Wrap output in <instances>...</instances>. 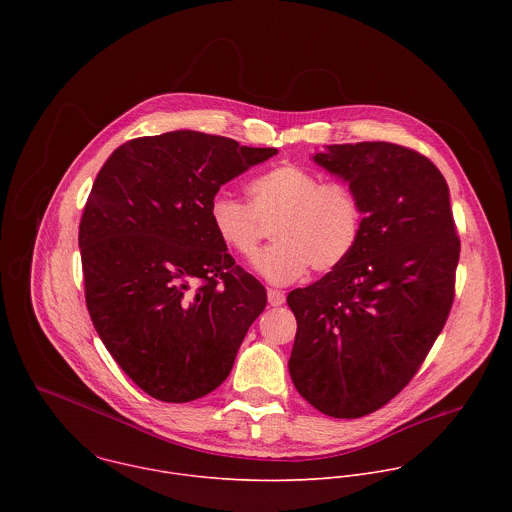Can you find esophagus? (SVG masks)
Masks as SVG:
<instances>
[{
  "mask_svg": "<svg viewBox=\"0 0 512 512\" xmlns=\"http://www.w3.org/2000/svg\"><path fill=\"white\" fill-rule=\"evenodd\" d=\"M268 301L272 307H280L286 301V293L280 290H268Z\"/></svg>",
  "mask_w": 512,
  "mask_h": 512,
  "instance_id": "obj_1",
  "label": "esophagus"
}]
</instances>
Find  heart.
Instances as JSON below:
<instances>
[{
  "mask_svg": "<svg viewBox=\"0 0 512 512\" xmlns=\"http://www.w3.org/2000/svg\"><path fill=\"white\" fill-rule=\"evenodd\" d=\"M250 205L217 195L209 217L220 240L252 258L262 236L260 222H274L276 240L254 260V270L274 286L299 280L309 266L331 272L355 250L361 234V205L343 183H321L297 165L274 167L248 183Z\"/></svg>",
  "mask_w": 512,
  "mask_h": 512,
  "instance_id": "obj_1",
  "label": "heart"
}]
</instances>
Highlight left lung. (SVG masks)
I'll return each mask as SVG.
<instances>
[{"label":"left lung","mask_w":512,"mask_h":512,"mask_svg":"<svg viewBox=\"0 0 512 512\" xmlns=\"http://www.w3.org/2000/svg\"><path fill=\"white\" fill-rule=\"evenodd\" d=\"M311 159L349 185L363 220L349 258L288 295L297 319L288 366L313 408L353 420L390 402L430 353L453 303L459 238L428 157L361 142Z\"/></svg>","instance_id":"8db88e82"}]
</instances>
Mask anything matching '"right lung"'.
<instances>
[{
    "mask_svg": "<svg viewBox=\"0 0 512 512\" xmlns=\"http://www.w3.org/2000/svg\"><path fill=\"white\" fill-rule=\"evenodd\" d=\"M276 153L175 130L126 142L96 175L78 228L86 307L114 361L161 402L220 386L268 303L234 266L209 207Z\"/></svg>",
    "mask_w": 512,
    "mask_h": 512,
    "instance_id": "1",
    "label": "right lung"
}]
</instances>
